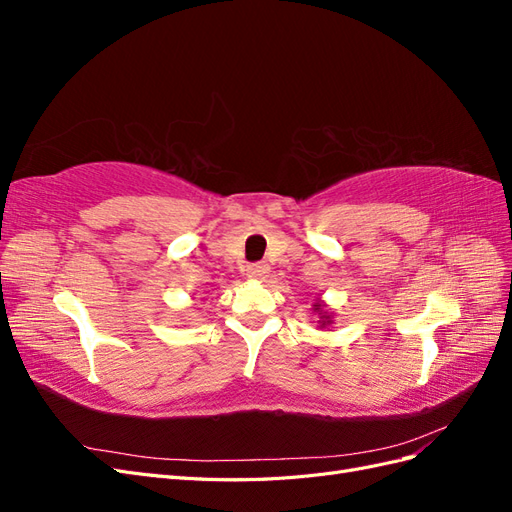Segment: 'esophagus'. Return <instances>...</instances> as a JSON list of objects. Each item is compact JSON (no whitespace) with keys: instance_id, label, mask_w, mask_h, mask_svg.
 I'll return each instance as SVG.
<instances>
[{"instance_id":"esophagus-1","label":"esophagus","mask_w":512,"mask_h":512,"mask_svg":"<svg viewBox=\"0 0 512 512\" xmlns=\"http://www.w3.org/2000/svg\"><path fill=\"white\" fill-rule=\"evenodd\" d=\"M247 277H250V280H256V282L267 280L269 265H265V262H256V265H250V267H247Z\"/></svg>"}]
</instances>
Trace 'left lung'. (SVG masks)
Listing matches in <instances>:
<instances>
[{"label": "left lung", "instance_id": "left-lung-1", "mask_svg": "<svg viewBox=\"0 0 512 512\" xmlns=\"http://www.w3.org/2000/svg\"><path fill=\"white\" fill-rule=\"evenodd\" d=\"M312 309H314V312L318 314V324H320V329H327V327H331V324H333V312H331V309L327 307V303H324L320 297H316V299H314V303H312Z\"/></svg>", "mask_w": 512, "mask_h": 512}]
</instances>
